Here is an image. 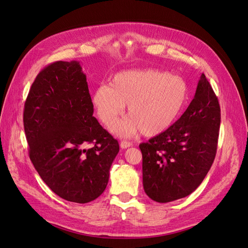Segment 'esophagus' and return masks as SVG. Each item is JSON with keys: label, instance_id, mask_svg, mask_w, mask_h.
Returning <instances> with one entry per match:
<instances>
[{"label": "esophagus", "instance_id": "34e87169", "mask_svg": "<svg viewBox=\"0 0 248 248\" xmlns=\"http://www.w3.org/2000/svg\"><path fill=\"white\" fill-rule=\"evenodd\" d=\"M120 146H121L122 149H127L132 146V144L130 141H127V140H122L121 142H120Z\"/></svg>", "mask_w": 248, "mask_h": 248}]
</instances>
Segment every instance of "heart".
I'll return each mask as SVG.
<instances>
[{
  "label": "heart",
  "mask_w": 248,
  "mask_h": 248,
  "mask_svg": "<svg viewBox=\"0 0 248 248\" xmlns=\"http://www.w3.org/2000/svg\"><path fill=\"white\" fill-rule=\"evenodd\" d=\"M188 98L184 78L156 69H134L117 73L109 85L92 93V103L104 126L112 129L128 106V116L115 131L131 137L140 131L155 137L169 129Z\"/></svg>",
  "instance_id": "obj_1"
}]
</instances>
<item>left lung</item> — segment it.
Returning a JSON list of instances; mask_svg holds the SVG:
<instances>
[{
	"mask_svg": "<svg viewBox=\"0 0 248 248\" xmlns=\"http://www.w3.org/2000/svg\"><path fill=\"white\" fill-rule=\"evenodd\" d=\"M219 126L218 99L202 73L184 114L169 129L140 145L147 196L169 202L196 190L214 161Z\"/></svg>",
	"mask_w": 248,
	"mask_h": 248,
	"instance_id": "obj_1",
	"label": "left lung"
}]
</instances>
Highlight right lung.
<instances>
[{"label":"right lung","instance_id":"obj_1","mask_svg":"<svg viewBox=\"0 0 248 248\" xmlns=\"http://www.w3.org/2000/svg\"><path fill=\"white\" fill-rule=\"evenodd\" d=\"M86 74L78 61L51 63L36 77L24 109L29 155L49 188L86 204L107 188L119 142L93 117ZM88 143L92 148L86 149Z\"/></svg>","mask_w":248,"mask_h":248}]
</instances>
